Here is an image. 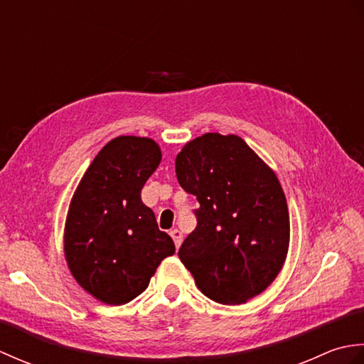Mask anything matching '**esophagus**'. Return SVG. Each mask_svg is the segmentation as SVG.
Returning <instances> with one entry per match:
<instances>
[{
    "mask_svg": "<svg viewBox=\"0 0 364 364\" xmlns=\"http://www.w3.org/2000/svg\"><path fill=\"white\" fill-rule=\"evenodd\" d=\"M170 236H172L173 242H175L176 249H178V247H180V245H181V242H183V233H181L180 230H176V228H175V230L170 231Z\"/></svg>",
    "mask_w": 364,
    "mask_h": 364,
    "instance_id": "obj_1",
    "label": "esophagus"
}]
</instances>
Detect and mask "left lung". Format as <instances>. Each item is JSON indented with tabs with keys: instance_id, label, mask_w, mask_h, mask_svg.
<instances>
[{
	"instance_id": "left-lung-1",
	"label": "left lung",
	"mask_w": 364,
	"mask_h": 364,
	"mask_svg": "<svg viewBox=\"0 0 364 364\" xmlns=\"http://www.w3.org/2000/svg\"><path fill=\"white\" fill-rule=\"evenodd\" d=\"M180 186L196 196L197 227L178 257L198 289L244 304L272 283L288 253L289 214L275 173L241 137L208 133L178 153Z\"/></svg>"
}]
</instances>
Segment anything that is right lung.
Returning <instances> with one entry per match:
<instances>
[{"label": "right lung", "mask_w": 364, "mask_h": 364, "mask_svg": "<svg viewBox=\"0 0 364 364\" xmlns=\"http://www.w3.org/2000/svg\"><path fill=\"white\" fill-rule=\"evenodd\" d=\"M161 150L146 137L106 144L76 188L65 223V258L84 289L109 305L142 294L175 244L158 228L141 191L158 168Z\"/></svg>", "instance_id": "right-lung-1"}]
</instances>
